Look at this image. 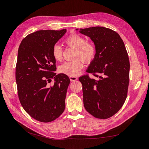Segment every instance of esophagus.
Returning <instances> with one entry per match:
<instances>
[{"instance_id":"esophagus-1","label":"esophagus","mask_w":149,"mask_h":149,"mask_svg":"<svg viewBox=\"0 0 149 149\" xmlns=\"http://www.w3.org/2000/svg\"><path fill=\"white\" fill-rule=\"evenodd\" d=\"M77 79H78V78L76 77H72V76H70V80L71 82H74V81H77Z\"/></svg>"}]
</instances>
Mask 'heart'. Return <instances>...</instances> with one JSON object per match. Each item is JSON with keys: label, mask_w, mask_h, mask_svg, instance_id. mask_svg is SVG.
Listing matches in <instances>:
<instances>
[{"label": "heart", "mask_w": 149, "mask_h": 149, "mask_svg": "<svg viewBox=\"0 0 149 149\" xmlns=\"http://www.w3.org/2000/svg\"><path fill=\"white\" fill-rule=\"evenodd\" d=\"M68 46L76 48L75 58H81L86 62H90L92 60L96 53L94 46L89 43H86L84 38L77 34H73L68 36L65 40ZM63 50L58 45H55L52 49V55L56 60L60 61L62 58ZM81 59H77L71 62H65L58 68L60 73L68 76L77 75L84 67V62Z\"/></svg>", "instance_id": "1"}]
</instances>
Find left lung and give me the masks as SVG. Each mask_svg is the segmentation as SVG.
<instances>
[{
  "label": "left lung",
  "instance_id": "left-lung-1",
  "mask_svg": "<svg viewBox=\"0 0 149 149\" xmlns=\"http://www.w3.org/2000/svg\"><path fill=\"white\" fill-rule=\"evenodd\" d=\"M91 38L96 53L87 72L80 77L86 111L94 117L106 119L122 107L127 96L130 62L125 44L113 30L101 26L76 29Z\"/></svg>",
  "mask_w": 149,
  "mask_h": 149
}]
</instances>
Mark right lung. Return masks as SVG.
Returning a JSON list of instances; mask_svg holds the SVG:
<instances>
[{"instance_id": "obj_1", "label": "right lung", "mask_w": 149, "mask_h": 149, "mask_svg": "<svg viewBox=\"0 0 149 149\" xmlns=\"http://www.w3.org/2000/svg\"><path fill=\"white\" fill-rule=\"evenodd\" d=\"M40 30L29 34L18 49L16 81L22 108L34 119L50 122L58 118L65 108L66 94L70 79L63 74H56V60L52 49L66 33ZM52 78V86L48 84Z\"/></svg>"}]
</instances>
